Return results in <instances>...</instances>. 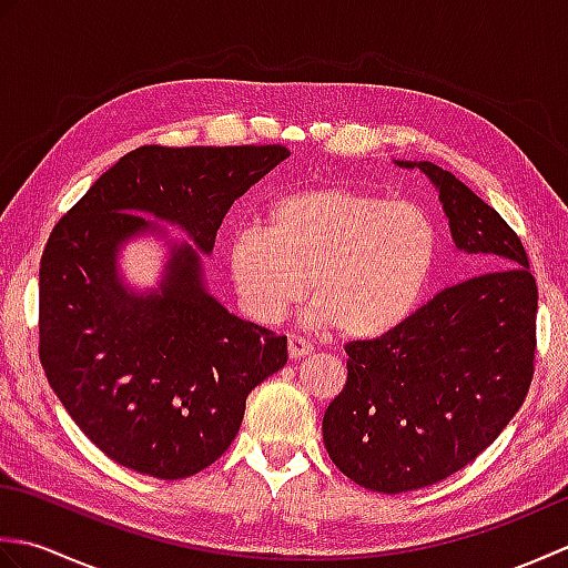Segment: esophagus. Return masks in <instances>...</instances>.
I'll return each mask as SVG.
<instances>
[{
  "label": "esophagus",
  "mask_w": 568,
  "mask_h": 568,
  "mask_svg": "<svg viewBox=\"0 0 568 568\" xmlns=\"http://www.w3.org/2000/svg\"><path fill=\"white\" fill-rule=\"evenodd\" d=\"M312 352H315V346L305 342L303 336H291V339H287V354H291V358H303L310 356Z\"/></svg>",
  "instance_id": "34e87169"
}]
</instances>
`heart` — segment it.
I'll list each match as a JSON object with an SVG mask.
<instances>
[{
	"label": "heart",
	"instance_id": "heart-1",
	"mask_svg": "<svg viewBox=\"0 0 568 568\" xmlns=\"http://www.w3.org/2000/svg\"><path fill=\"white\" fill-rule=\"evenodd\" d=\"M439 229L415 202L354 187L275 197L265 229L229 239V275L251 320L275 324L310 291V320L354 342L381 339L409 320L432 283Z\"/></svg>",
	"mask_w": 568,
	"mask_h": 568
}]
</instances>
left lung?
Returning a JSON list of instances; mask_svg holds the SVG:
<instances>
[{"label":"left lung","instance_id":"1","mask_svg":"<svg viewBox=\"0 0 568 568\" xmlns=\"http://www.w3.org/2000/svg\"><path fill=\"white\" fill-rule=\"evenodd\" d=\"M397 165L432 180L456 248L496 271L446 287L381 339L346 344L324 446L354 484L390 496L439 484L498 439L525 403L537 348V283L520 236L449 171Z\"/></svg>","mask_w":568,"mask_h":568}]
</instances>
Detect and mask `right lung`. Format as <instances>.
Masks as SVG:
<instances>
[{
	"label": "right lung",
	"mask_w": 568,
	"mask_h": 568,
	"mask_svg": "<svg viewBox=\"0 0 568 568\" xmlns=\"http://www.w3.org/2000/svg\"><path fill=\"white\" fill-rule=\"evenodd\" d=\"M271 146H141L60 220L39 271L45 378L92 444L139 474H200L239 434L246 397L287 361V339L239 320L207 293L202 261L173 244L161 285L136 293L122 248L178 224L202 253L234 200L285 161Z\"/></svg>",
	"instance_id": "add662e5"
}]
</instances>
